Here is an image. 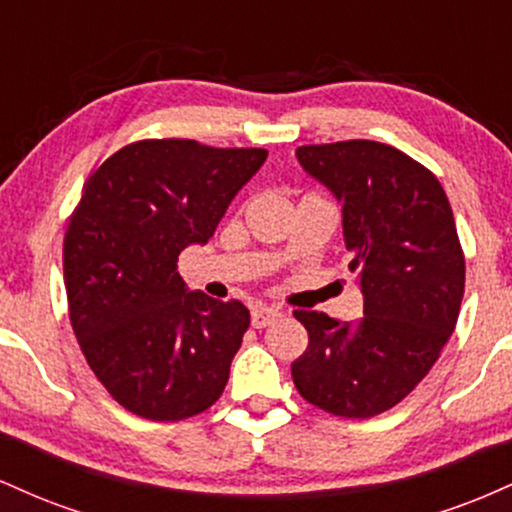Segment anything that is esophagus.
I'll return each mask as SVG.
<instances>
[{"label":"esophagus","instance_id":"esophagus-1","mask_svg":"<svg viewBox=\"0 0 512 512\" xmlns=\"http://www.w3.org/2000/svg\"><path fill=\"white\" fill-rule=\"evenodd\" d=\"M276 317H281V310L267 308V305H255V308H252L250 322H252V327H255V330H264L267 325H272Z\"/></svg>","mask_w":512,"mask_h":512}]
</instances>
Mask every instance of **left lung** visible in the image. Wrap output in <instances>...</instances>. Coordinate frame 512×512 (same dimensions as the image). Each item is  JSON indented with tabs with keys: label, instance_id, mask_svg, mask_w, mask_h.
<instances>
[{
	"label": "left lung",
	"instance_id": "left-lung-1",
	"mask_svg": "<svg viewBox=\"0 0 512 512\" xmlns=\"http://www.w3.org/2000/svg\"><path fill=\"white\" fill-rule=\"evenodd\" d=\"M296 158L342 204L363 317L349 325L293 310L308 330L293 383L334 416L370 419L426 378L455 330L464 293L455 216L436 175L395 146L351 139L298 146Z\"/></svg>",
	"mask_w": 512,
	"mask_h": 512
}]
</instances>
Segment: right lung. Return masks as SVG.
I'll return each mask as SVG.
<instances>
[{
    "label": "right lung",
    "mask_w": 512,
    "mask_h": 512,
    "mask_svg": "<svg viewBox=\"0 0 512 512\" xmlns=\"http://www.w3.org/2000/svg\"><path fill=\"white\" fill-rule=\"evenodd\" d=\"M264 161V149L144 139L84 185L64 236L69 320L96 378L142 419L195 416L228 383L250 310L187 289L178 255L214 236Z\"/></svg>",
    "instance_id": "obj_1"
}]
</instances>
